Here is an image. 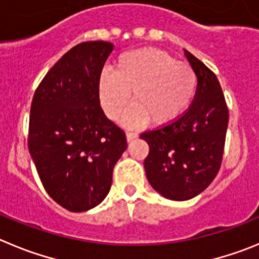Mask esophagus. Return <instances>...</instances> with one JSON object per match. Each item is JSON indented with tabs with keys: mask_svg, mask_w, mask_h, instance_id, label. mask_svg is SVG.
<instances>
[{
	"mask_svg": "<svg viewBox=\"0 0 259 259\" xmlns=\"http://www.w3.org/2000/svg\"><path fill=\"white\" fill-rule=\"evenodd\" d=\"M135 138H138V133L126 132V139H127V142L133 141V139H135Z\"/></svg>",
	"mask_w": 259,
	"mask_h": 259,
	"instance_id": "obj_1",
	"label": "esophagus"
}]
</instances>
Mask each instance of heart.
<instances>
[{"instance_id": "obj_1", "label": "heart", "mask_w": 259, "mask_h": 259, "mask_svg": "<svg viewBox=\"0 0 259 259\" xmlns=\"http://www.w3.org/2000/svg\"><path fill=\"white\" fill-rule=\"evenodd\" d=\"M198 76L185 62L154 47L126 51L117 57L113 71L103 70L98 94L106 115L117 120L130 102L132 110L122 117L126 125H166L189 108L195 96Z\"/></svg>"}]
</instances>
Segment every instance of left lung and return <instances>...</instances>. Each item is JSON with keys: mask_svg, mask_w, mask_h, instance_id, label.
I'll return each mask as SVG.
<instances>
[{"mask_svg": "<svg viewBox=\"0 0 259 259\" xmlns=\"http://www.w3.org/2000/svg\"><path fill=\"white\" fill-rule=\"evenodd\" d=\"M198 76L194 100L175 121L142 133L149 153L147 179L154 190L171 200H188L206 189L221 167L229 108L219 79L185 50Z\"/></svg>", "mask_w": 259, "mask_h": 259, "instance_id": "obj_1", "label": "left lung"}]
</instances>
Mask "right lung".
Returning a JSON list of instances; mask_svg holds the SVG:
<instances>
[{"mask_svg":"<svg viewBox=\"0 0 259 259\" xmlns=\"http://www.w3.org/2000/svg\"><path fill=\"white\" fill-rule=\"evenodd\" d=\"M113 46L83 42L67 51L35 89L28 147L46 192L60 206L84 212L108 194L126 135L101 107L98 80Z\"/></svg>","mask_w":259,"mask_h":259,"instance_id":"obj_1","label":"right lung"}]
</instances>
